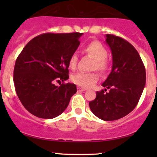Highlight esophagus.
<instances>
[{"mask_svg": "<svg viewBox=\"0 0 157 157\" xmlns=\"http://www.w3.org/2000/svg\"><path fill=\"white\" fill-rule=\"evenodd\" d=\"M86 89H84V88H80V87H78L77 88V91H86Z\"/></svg>", "mask_w": 157, "mask_h": 157, "instance_id": "esophagus-1", "label": "esophagus"}]
</instances>
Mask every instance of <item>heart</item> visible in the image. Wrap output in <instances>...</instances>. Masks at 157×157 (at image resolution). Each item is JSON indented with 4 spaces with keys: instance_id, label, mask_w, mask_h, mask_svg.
Listing matches in <instances>:
<instances>
[{
    "instance_id": "heart-1",
    "label": "heart",
    "mask_w": 157,
    "mask_h": 157,
    "mask_svg": "<svg viewBox=\"0 0 157 157\" xmlns=\"http://www.w3.org/2000/svg\"><path fill=\"white\" fill-rule=\"evenodd\" d=\"M85 52L91 55L95 60L94 68H97L101 73H105L109 68V63L106 60L108 52L102 44L97 41H94L88 44L85 48ZM78 60L77 53L72 54L69 59V66L71 68H75ZM99 77L96 73L77 72L71 77V80L75 84L81 88L92 87L98 80Z\"/></svg>"
}]
</instances>
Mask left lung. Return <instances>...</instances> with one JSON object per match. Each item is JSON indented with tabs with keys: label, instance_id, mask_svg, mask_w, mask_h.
Segmentation results:
<instances>
[{
	"label": "left lung",
	"instance_id": "left-lung-1",
	"mask_svg": "<svg viewBox=\"0 0 157 157\" xmlns=\"http://www.w3.org/2000/svg\"><path fill=\"white\" fill-rule=\"evenodd\" d=\"M105 37L112 55V69L102 86L110 91H97L89 107L98 118L112 121L128 114L137 105L145 86L146 72L138 52L130 43L113 35Z\"/></svg>",
	"mask_w": 157,
	"mask_h": 157
}]
</instances>
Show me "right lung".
<instances>
[{
  "label": "right lung",
  "mask_w": 157,
  "mask_h": 157,
  "mask_svg": "<svg viewBox=\"0 0 157 157\" xmlns=\"http://www.w3.org/2000/svg\"><path fill=\"white\" fill-rule=\"evenodd\" d=\"M82 33H46L34 37L16 60L14 84L19 100L29 112L52 119L66 110L77 92L75 84L55 81L68 79L71 56L78 48Z\"/></svg>",
  "instance_id": "add662e5"
}]
</instances>
